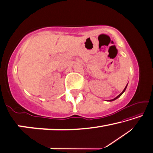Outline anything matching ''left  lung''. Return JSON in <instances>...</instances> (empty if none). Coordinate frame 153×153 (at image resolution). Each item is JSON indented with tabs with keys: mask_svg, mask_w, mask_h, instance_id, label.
Masks as SVG:
<instances>
[{
	"mask_svg": "<svg viewBox=\"0 0 153 153\" xmlns=\"http://www.w3.org/2000/svg\"><path fill=\"white\" fill-rule=\"evenodd\" d=\"M127 85H128V84H127ZM127 85L126 86V87H125V88H124V91H122V93H120V94L119 95H117V97H115V98H114V99H113V100H109V101H110V102H111V101H113V100H116V99H117V98H118V97H120L121 96V95H122L123 94V93H124V91H126V87H127Z\"/></svg>",
	"mask_w": 153,
	"mask_h": 153,
	"instance_id": "8db88e82",
	"label": "left lung"
}]
</instances>
